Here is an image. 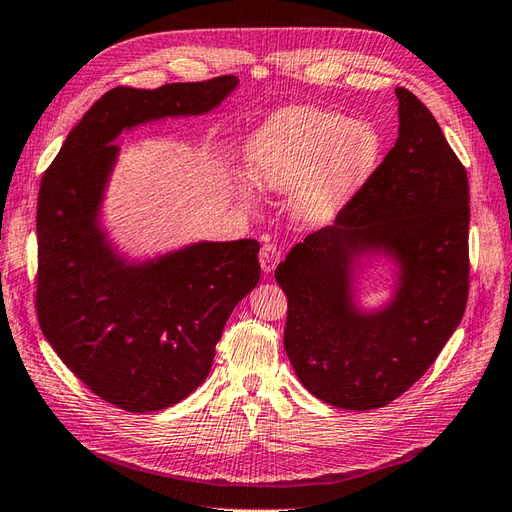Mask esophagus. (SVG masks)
Instances as JSON below:
<instances>
[{"label": "esophagus", "mask_w": 512, "mask_h": 512, "mask_svg": "<svg viewBox=\"0 0 512 512\" xmlns=\"http://www.w3.org/2000/svg\"><path fill=\"white\" fill-rule=\"evenodd\" d=\"M280 256H282V254H280V250H278V245H271V243L262 245V250H260V254H258L262 271L271 273L275 267H278Z\"/></svg>", "instance_id": "esophagus-1"}]
</instances>
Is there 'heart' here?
Returning a JSON list of instances; mask_svg holds the SVG:
<instances>
[{
	"label": "heart",
	"instance_id": "1",
	"mask_svg": "<svg viewBox=\"0 0 512 512\" xmlns=\"http://www.w3.org/2000/svg\"><path fill=\"white\" fill-rule=\"evenodd\" d=\"M250 183L267 193L293 196L303 224H329L347 209L381 155L379 131L366 120L314 105H290L271 114L243 146ZM243 206L256 204L250 187L237 189Z\"/></svg>",
	"mask_w": 512,
	"mask_h": 512
}]
</instances>
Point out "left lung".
<instances>
[{"instance_id":"left-lung-1","label":"left lung","mask_w":512,"mask_h":512,"mask_svg":"<svg viewBox=\"0 0 512 512\" xmlns=\"http://www.w3.org/2000/svg\"><path fill=\"white\" fill-rule=\"evenodd\" d=\"M398 140L336 222L308 234L275 269L288 299L284 349L297 379L351 411L390 405L459 327L469 288V185L437 120L396 88ZM377 264L391 295L364 309Z\"/></svg>"}]
</instances>
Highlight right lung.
<instances>
[{
	"label": "right lung",
	"mask_w": 512,
	"mask_h": 512,
	"mask_svg": "<svg viewBox=\"0 0 512 512\" xmlns=\"http://www.w3.org/2000/svg\"><path fill=\"white\" fill-rule=\"evenodd\" d=\"M234 75L155 90L114 88L68 133L38 191L40 329L88 388L124 411L176 405L209 377L234 306L260 280L254 239L198 241L155 256L120 252L103 224L122 131L204 116Z\"/></svg>",
	"instance_id": "obj_1"
}]
</instances>
